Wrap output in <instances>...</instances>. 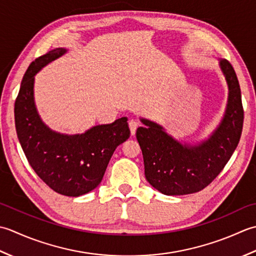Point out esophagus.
<instances>
[{
    "instance_id": "1",
    "label": "esophagus",
    "mask_w": 256,
    "mask_h": 256,
    "mask_svg": "<svg viewBox=\"0 0 256 256\" xmlns=\"http://www.w3.org/2000/svg\"><path fill=\"white\" fill-rule=\"evenodd\" d=\"M138 122H134V120H130L129 122V128H130V132H132V134L134 136L136 134V130H137L138 128Z\"/></svg>"
}]
</instances>
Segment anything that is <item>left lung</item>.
Listing matches in <instances>:
<instances>
[{
  "mask_svg": "<svg viewBox=\"0 0 256 256\" xmlns=\"http://www.w3.org/2000/svg\"><path fill=\"white\" fill-rule=\"evenodd\" d=\"M228 86L223 117L206 138L184 142L172 137L158 122L140 117L136 132L142 150L144 176L166 196H184L204 189L220 174L236 149L243 128L241 90L232 65L218 58Z\"/></svg>",
  "mask_w": 256,
  "mask_h": 256,
  "instance_id": "1",
  "label": "left lung"
}]
</instances>
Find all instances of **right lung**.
<instances>
[{
	"label": "right lung",
	"instance_id": "add662e5",
	"mask_svg": "<svg viewBox=\"0 0 256 256\" xmlns=\"http://www.w3.org/2000/svg\"><path fill=\"white\" fill-rule=\"evenodd\" d=\"M58 48L30 62L15 102V128L30 166L57 194L80 196L100 184L114 151L130 136L128 118L96 124L82 134H62L40 116L34 97L35 75L67 53Z\"/></svg>",
	"mask_w": 256,
	"mask_h": 256
}]
</instances>
